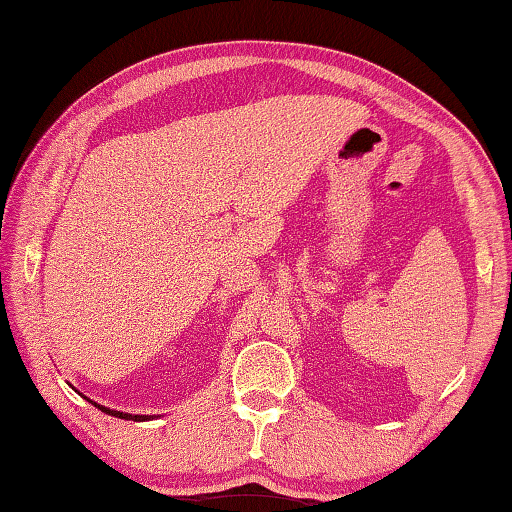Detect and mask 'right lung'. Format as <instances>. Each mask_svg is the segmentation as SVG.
Listing matches in <instances>:
<instances>
[{
	"instance_id": "1",
	"label": "right lung",
	"mask_w": 512,
	"mask_h": 512,
	"mask_svg": "<svg viewBox=\"0 0 512 512\" xmlns=\"http://www.w3.org/2000/svg\"><path fill=\"white\" fill-rule=\"evenodd\" d=\"M94 406H97L99 411L108 413V415H115V418H121V420H149V415H133V413H121V411H112V409H106V406H99L97 402H94Z\"/></svg>"
}]
</instances>
